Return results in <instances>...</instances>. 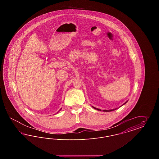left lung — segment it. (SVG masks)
I'll return each mask as SVG.
<instances>
[{"mask_svg": "<svg viewBox=\"0 0 159 159\" xmlns=\"http://www.w3.org/2000/svg\"><path fill=\"white\" fill-rule=\"evenodd\" d=\"M126 102H127V101H126V102H125L124 104H125ZM93 107V108H95V109L97 110H99V111H101L100 109H98V108H95V107ZM115 110H116V109H115ZM113 110H114V109L113 110H103V111H113Z\"/></svg>", "mask_w": 159, "mask_h": 159, "instance_id": "1", "label": "left lung"}]
</instances>
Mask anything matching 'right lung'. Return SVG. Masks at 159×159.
Here are the masks:
<instances>
[{
	"label": "right lung",
	"instance_id": "1",
	"mask_svg": "<svg viewBox=\"0 0 159 159\" xmlns=\"http://www.w3.org/2000/svg\"><path fill=\"white\" fill-rule=\"evenodd\" d=\"M61 110V109H60V110Z\"/></svg>",
	"mask_w": 159,
	"mask_h": 159
}]
</instances>
